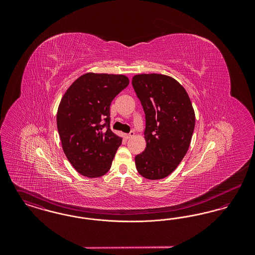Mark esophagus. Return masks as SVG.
Segmentation results:
<instances>
[{
    "mask_svg": "<svg viewBox=\"0 0 255 255\" xmlns=\"http://www.w3.org/2000/svg\"><path fill=\"white\" fill-rule=\"evenodd\" d=\"M133 134H134L133 132H131L130 133H125V134H124V137H125L126 139H128V138H130V137L133 136Z\"/></svg>",
    "mask_w": 255,
    "mask_h": 255,
    "instance_id": "obj_1",
    "label": "esophagus"
}]
</instances>
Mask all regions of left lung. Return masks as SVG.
Wrapping results in <instances>:
<instances>
[{
	"label": "left lung",
	"instance_id": "8db88e82",
	"mask_svg": "<svg viewBox=\"0 0 255 255\" xmlns=\"http://www.w3.org/2000/svg\"><path fill=\"white\" fill-rule=\"evenodd\" d=\"M133 90L145 113V150L134 158L137 172L148 180L163 179L185 156L195 127V112L185 89L173 77L135 74Z\"/></svg>",
	"mask_w": 255,
	"mask_h": 255
}]
</instances>
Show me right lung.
Here are the masks:
<instances>
[{
	"label": "right lung",
	"instance_id": "obj_1",
	"mask_svg": "<svg viewBox=\"0 0 255 255\" xmlns=\"http://www.w3.org/2000/svg\"><path fill=\"white\" fill-rule=\"evenodd\" d=\"M128 85L124 74L87 73L61 98L56 122L62 149L73 168L87 178L105 175L122 144V137L110 128V106Z\"/></svg>",
	"mask_w": 255,
	"mask_h": 255
}]
</instances>
